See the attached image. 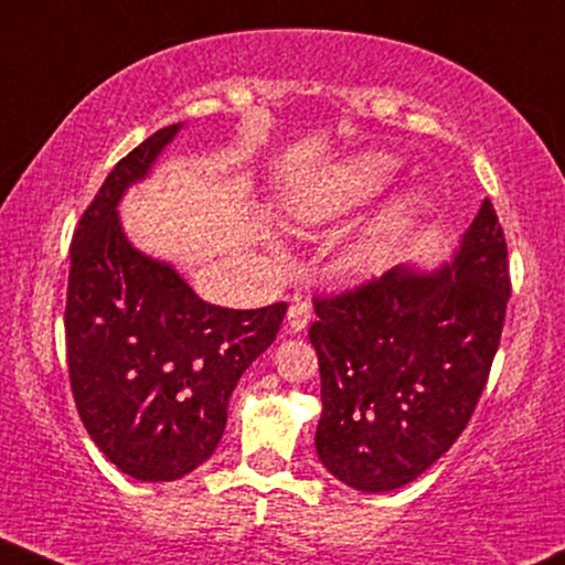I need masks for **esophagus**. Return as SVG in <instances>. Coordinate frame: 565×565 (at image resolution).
Here are the masks:
<instances>
[{"label": "esophagus", "instance_id": "esophagus-1", "mask_svg": "<svg viewBox=\"0 0 565 565\" xmlns=\"http://www.w3.org/2000/svg\"><path fill=\"white\" fill-rule=\"evenodd\" d=\"M310 318H312V305H310V299H307V297H295V299H291L289 312H287V326H289V331H291V333H299L307 323H310Z\"/></svg>", "mask_w": 565, "mask_h": 565}]
</instances>
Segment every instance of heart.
<instances>
[{
	"mask_svg": "<svg viewBox=\"0 0 565 565\" xmlns=\"http://www.w3.org/2000/svg\"><path fill=\"white\" fill-rule=\"evenodd\" d=\"M398 169L396 156L385 151H365L349 156V159L333 163L323 171L316 182L295 200V218L299 224L318 226L333 224L365 209L370 200H375L388 188ZM419 211V198L409 192L402 195L381 213L373 230L367 232L365 242L360 245V260L365 266H375L377 260L391 253V247L409 232L414 216Z\"/></svg>",
	"mask_w": 565,
	"mask_h": 565,
	"instance_id": "obj_1",
	"label": "heart"
}]
</instances>
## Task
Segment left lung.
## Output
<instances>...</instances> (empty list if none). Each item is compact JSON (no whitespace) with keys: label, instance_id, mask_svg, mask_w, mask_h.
Instances as JSON below:
<instances>
[{"label":"left lung","instance_id":"8db88e82","mask_svg":"<svg viewBox=\"0 0 565 565\" xmlns=\"http://www.w3.org/2000/svg\"><path fill=\"white\" fill-rule=\"evenodd\" d=\"M509 297V249L488 198L454 263L394 266L316 297V451L335 480L362 492L404 488L454 446L488 383Z\"/></svg>","mask_w":565,"mask_h":565}]
</instances>
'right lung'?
Segmentation results:
<instances>
[{"mask_svg": "<svg viewBox=\"0 0 565 565\" xmlns=\"http://www.w3.org/2000/svg\"><path fill=\"white\" fill-rule=\"evenodd\" d=\"M180 127L153 132L111 169L70 249L64 341L77 414L106 459L142 482L180 480L211 459L234 385L287 316V302H205L125 237L119 200Z\"/></svg>", "mask_w": 565, "mask_h": 565, "instance_id": "obj_1", "label": "right lung"}]
</instances>
